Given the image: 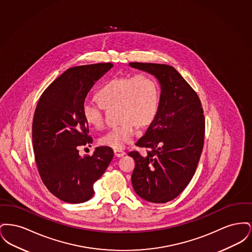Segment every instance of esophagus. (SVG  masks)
Wrapping results in <instances>:
<instances>
[{"mask_svg": "<svg viewBox=\"0 0 252 252\" xmlns=\"http://www.w3.org/2000/svg\"><path fill=\"white\" fill-rule=\"evenodd\" d=\"M126 155V152L120 150V149H114V156L116 158H121V157L125 156Z\"/></svg>", "mask_w": 252, "mask_h": 252, "instance_id": "34e87169", "label": "esophagus"}]
</instances>
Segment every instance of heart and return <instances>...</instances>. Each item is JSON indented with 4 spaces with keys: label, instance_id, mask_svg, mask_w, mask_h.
Here are the masks:
<instances>
[{
    "label": "heart",
    "instance_id": "heart-1",
    "mask_svg": "<svg viewBox=\"0 0 252 252\" xmlns=\"http://www.w3.org/2000/svg\"><path fill=\"white\" fill-rule=\"evenodd\" d=\"M159 96V86L150 75L114 77L97 90L95 98L100 105L85 102L82 115L88 126L100 129L104 126L103 108L117 107L120 125L105 133L99 143L113 149H123L131 143L137 126L144 127L156 118Z\"/></svg>",
    "mask_w": 252,
    "mask_h": 252
}]
</instances>
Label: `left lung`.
Listing matches in <instances>:
<instances>
[{
	"instance_id": "obj_1",
	"label": "left lung",
	"mask_w": 252,
	"mask_h": 252,
	"mask_svg": "<svg viewBox=\"0 0 252 252\" xmlns=\"http://www.w3.org/2000/svg\"><path fill=\"white\" fill-rule=\"evenodd\" d=\"M129 66L155 75L160 84L156 118L136 143L148 149L128 156L135 160L132 186L136 193L153 203L176 198L192 180L203 149L205 119L196 93L174 67L131 62Z\"/></svg>"
}]
</instances>
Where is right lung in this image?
Instances as JSON below:
<instances>
[{
  "label": "right lung",
  "mask_w": 252,
  "mask_h": 252,
  "mask_svg": "<svg viewBox=\"0 0 252 252\" xmlns=\"http://www.w3.org/2000/svg\"><path fill=\"white\" fill-rule=\"evenodd\" d=\"M111 63L70 68L43 92L36 105L32 138L36 167L50 192L68 203H83L94 193V184L112 160L113 150L96 147L92 156L79 146L93 143L82 115L85 98Z\"/></svg>",
  "instance_id": "right-lung-1"
}]
</instances>
